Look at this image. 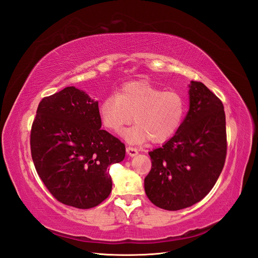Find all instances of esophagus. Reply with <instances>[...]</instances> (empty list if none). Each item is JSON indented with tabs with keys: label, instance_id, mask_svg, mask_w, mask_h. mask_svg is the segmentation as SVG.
<instances>
[{
	"label": "esophagus",
	"instance_id": "34e87169",
	"mask_svg": "<svg viewBox=\"0 0 258 258\" xmlns=\"http://www.w3.org/2000/svg\"><path fill=\"white\" fill-rule=\"evenodd\" d=\"M126 153L131 157H135L138 153V150L132 146H126Z\"/></svg>",
	"mask_w": 258,
	"mask_h": 258
}]
</instances>
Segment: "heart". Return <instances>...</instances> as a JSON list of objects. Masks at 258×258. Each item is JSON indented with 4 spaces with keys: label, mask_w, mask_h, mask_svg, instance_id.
I'll return each mask as SVG.
<instances>
[{
    "label": "heart",
    "mask_w": 258,
    "mask_h": 258,
    "mask_svg": "<svg viewBox=\"0 0 258 258\" xmlns=\"http://www.w3.org/2000/svg\"><path fill=\"white\" fill-rule=\"evenodd\" d=\"M186 113V101L177 91H164L147 82L125 84L119 94L101 101L100 120L104 126L120 133L132 120L136 123L123 133L130 143L167 142L178 131Z\"/></svg>",
    "instance_id": "obj_1"
}]
</instances>
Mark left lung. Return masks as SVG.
I'll return each instance as SVG.
<instances>
[{
    "mask_svg": "<svg viewBox=\"0 0 258 258\" xmlns=\"http://www.w3.org/2000/svg\"><path fill=\"white\" fill-rule=\"evenodd\" d=\"M190 108L176 134L149 152L145 191L158 208L178 211L201 201L214 187L227 154L224 105L201 82L191 81Z\"/></svg>",
    "mask_w": 258,
    "mask_h": 258,
    "instance_id": "left-lung-1",
    "label": "left lung"
}]
</instances>
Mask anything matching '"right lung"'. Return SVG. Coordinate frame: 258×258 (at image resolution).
Wrapping results in <instances>:
<instances>
[{"instance_id":"obj_1","label":"right lung","mask_w":258,"mask_h":258,"mask_svg":"<svg viewBox=\"0 0 258 258\" xmlns=\"http://www.w3.org/2000/svg\"><path fill=\"white\" fill-rule=\"evenodd\" d=\"M100 127L98 101L75 86L40 101L31 157L44 185L64 205L92 209L111 192L108 166L123 161L125 145Z\"/></svg>"}]
</instances>
